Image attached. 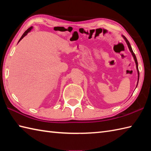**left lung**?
<instances>
[{
	"mask_svg": "<svg viewBox=\"0 0 151 151\" xmlns=\"http://www.w3.org/2000/svg\"><path fill=\"white\" fill-rule=\"evenodd\" d=\"M122 37H123V38L124 39H125V42H126V43H127V46H128V48H129V50H130V52H131V53H132V57H133L134 59V61H135V63H136V70H137V72H138V83H137V85H136V87H137V86H138V84L139 78V70H138V61H137L136 57V55H135V54H134V53L133 52V50H132V49L131 46H130V42H129V41H128V40H127V39L125 37V36L122 35Z\"/></svg>",
	"mask_w": 151,
	"mask_h": 151,
	"instance_id": "1",
	"label": "left lung"
}]
</instances>
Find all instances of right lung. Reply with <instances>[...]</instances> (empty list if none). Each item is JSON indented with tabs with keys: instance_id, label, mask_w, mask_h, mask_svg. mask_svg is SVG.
Listing matches in <instances>:
<instances>
[{
	"instance_id": "add662e5",
	"label": "right lung",
	"mask_w": 151,
	"mask_h": 151,
	"mask_svg": "<svg viewBox=\"0 0 151 151\" xmlns=\"http://www.w3.org/2000/svg\"><path fill=\"white\" fill-rule=\"evenodd\" d=\"M32 28H33V26H31V27L29 28H28L27 30H26V31H25V32H24V33H23V35L21 36V37L20 38V39H19V42H18V43H19L20 41H21V40H22L23 38H24V37H25L26 35H27L29 32H30V31H31V30H32Z\"/></svg>"
}]
</instances>
